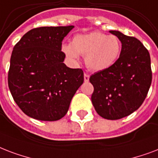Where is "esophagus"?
Masks as SVG:
<instances>
[{"instance_id": "obj_1", "label": "esophagus", "mask_w": 158, "mask_h": 158, "mask_svg": "<svg viewBox=\"0 0 158 158\" xmlns=\"http://www.w3.org/2000/svg\"><path fill=\"white\" fill-rule=\"evenodd\" d=\"M89 78H90V76H89V74H87V73H85V74H84V80H85V81H89Z\"/></svg>"}]
</instances>
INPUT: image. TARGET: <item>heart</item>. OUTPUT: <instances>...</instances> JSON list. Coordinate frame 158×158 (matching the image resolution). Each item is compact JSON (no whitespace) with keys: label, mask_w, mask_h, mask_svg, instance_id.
Wrapping results in <instances>:
<instances>
[{"label":"heart","mask_w":158,"mask_h":158,"mask_svg":"<svg viewBox=\"0 0 158 158\" xmlns=\"http://www.w3.org/2000/svg\"><path fill=\"white\" fill-rule=\"evenodd\" d=\"M62 51L70 58L77 59L78 54L85 56L88 68L102 71L114 63L120 54L121 44L114 35L99 31L76 35L71 44L62 45Z\"/></svg>","instance_id":"obj_1"}]
</instances>
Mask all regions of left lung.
Segmentation results:
<instances>
[{"mask_svg": "<svg viewBox=\"0 0 158 158\" xmlns=\"http://www.w3.org/2000/svg\"><path fill=\"white\" fill-rule=\"evenodd\" d=\"M122 43L120 55L105 70L90 77L94 86L91 101L99 115L106 119H119L141 106L152 83L150 54L135 37L110 30Z\"/></svg>", "mask_w": 158, "mask_h": 158, "instance_id": "obj_1", "label": "left lung"}]
</instances>
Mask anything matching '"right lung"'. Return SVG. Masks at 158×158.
Segmentation results:
<instances>
[{
    "label": "right lung",
    "instance_id": "obj_1",
    "mask_svg": "<svg viewBox=\"0 0 158 158\" xmlns=\"http://www.w3.org/2000/svg\"><path fill=\"white\" fill-rule=\"evenodd\" d=\"M73 25L39 27L15 45L8 72V85L20 110L31 118L55 121L68 112L76 91L84 81L81 68L63 63V39Z\"/></svg>",
    "mask_w": 158,
    "mask_h": 158
}]
</instances>
